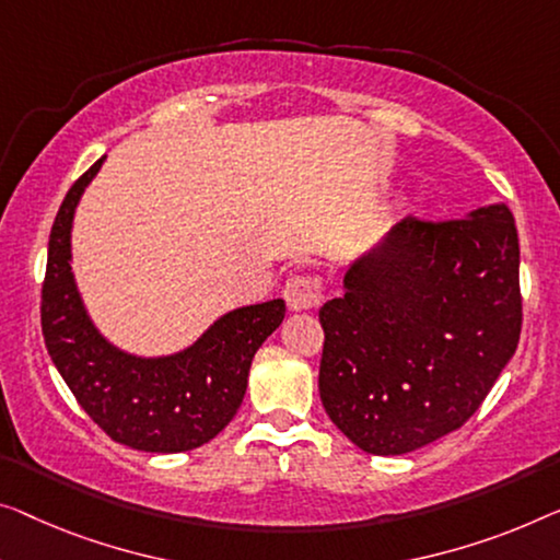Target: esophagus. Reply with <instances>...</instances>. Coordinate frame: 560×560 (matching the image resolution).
<instances>
[{
	"label": "esophagus",
	"mask_w": 560,
	"mask_h": 560,
	"mask_svg": "<svg viewBox=\"0 0 560 560\" xmlns=\"http://www.w3.org/2000/svg\"><path fill=\"white\" fill-rule=\"evenodd\" d=\"M283 299H287L291 312H306V308L319 306L324 299L322 279L314 273H294L283 287Z\"/></svg>",
	"instance_id": "1"
}]
</instances>
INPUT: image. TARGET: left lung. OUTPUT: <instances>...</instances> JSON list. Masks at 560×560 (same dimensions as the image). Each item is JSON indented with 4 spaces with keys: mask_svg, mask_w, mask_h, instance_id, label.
<instances>
[{
    "mask_svg": "<svg viewBox=\"0 0 560 560\" xmlns=\"http://www.w3.org/2000/svg\"><path fill=\"white\" fill-rule=\"evenodd\" d=\"M521 246L511 208L405 219L349 266L319 308V395L372 455H405L470 420L521 339Z\"/></svg>",
    "mask_w": 560,
    "mask_h": 560,
    "instance_id": "left-lung-1",
    "label": "left lung"
}]
</instances>
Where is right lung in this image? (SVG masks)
<instances>
[{"label":"right lung","instance_id":"obj_1","mask_svg":"<svg viewBox=\"0 0 560 560\" xmlns=\"http://www.w3.org/2000/svg\"><path fill=\"white\" fill-rule=\"evenodd\" d=\"M103 161L72 183L49 231L42 337L57 372L100 430L145 453H186L233 420L256 349L283 322L287 304L273 299L233 308L186 352L158 360L125 354L105 341L82 306L70 266L74 208Z\"/></svg>","mask_w":560,"mask_h":560}]
</instances>
